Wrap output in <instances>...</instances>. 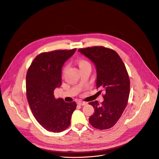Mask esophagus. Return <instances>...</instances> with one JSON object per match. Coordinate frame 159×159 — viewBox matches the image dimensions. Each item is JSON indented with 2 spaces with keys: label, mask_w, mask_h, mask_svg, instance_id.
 Returning a JSON list of instances; mask_svg holds the SVG:
<instances>
[{
  "label": "esophagus",
  "mask_w": 159,
  "mask_h": 159,
  "mask_svg": "<svg viewBox=\"0 0 159 159\" xmlns=\"http://www.w3.org/2000/svg\"><path fill=\"white\" fill-rule=\"evenodd\" d=\"M78 104L80 106H84V105L87 104V103L86 102H84V101H78Z\"/></svg>",
  "instance_id": "1"
}]
</instances>
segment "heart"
I'll list each match as a JSON object with an SVG mask.
<instances>
[{"mask_svg":"<svg viewBox=\"0 0 159 159\" xmlns=\"http://www.w3.org/2000/svg\"><path fill=\"white\" fill-rule=\"evenodd\" d=\"M78 65L79 66L80 68L81 69V68H83V67H85V66H88V65H90V63L88 62V61H87V60L81 58V59H79V60H78ZM67 68V66H66V67H64V70H63V73H64V72H66Z\"/></svg>","mask_w":159,"mask_h":159,"instance_id":"heart-1","label":"heart"}]
</instances>
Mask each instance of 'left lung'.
Here are the masks:
<instances>
[{
	"label": "left lung",
	"instance_id": "8db88e82",
	"mask_svg": "<svg viewBox=\"0 0 159 159\" xmlns=\"http://www.w3.org/2000/svg\"><path fill=\"white\" fill-rule=\"evenodd\" d=\"M78 52L94 63L97 88L104 89L105 93L101 104L97 101L89 102L95 109L89 123L99 130L110 129L116 124L128 103L130 80L125 66L118 54L110 48L92 46L79 49Z\"/></svg>",
	"mask_w": 159,
	"mask_h": 159
}]
</instances>
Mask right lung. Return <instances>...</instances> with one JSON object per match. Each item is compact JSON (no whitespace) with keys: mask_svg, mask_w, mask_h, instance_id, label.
<instances>
[{"mask_svg":"<svg viewBox=\"0 0 159 159\" xmlns=\"http://www.w3.org/2000/svg\"><path fill=\"white\" fill-rule=\"evenodd\" d=\"M76 50L41 53L34 59L27 72L26 94L30 108L39 124L50 132L67 129L76 108L75 101L66 102L54 95V90L62 84V67Z\"/></svg>","mask_w":159,"mask_h":159,"instance_id":"1","label":"right lung"}]
</instances>
